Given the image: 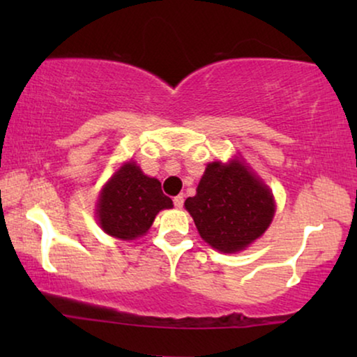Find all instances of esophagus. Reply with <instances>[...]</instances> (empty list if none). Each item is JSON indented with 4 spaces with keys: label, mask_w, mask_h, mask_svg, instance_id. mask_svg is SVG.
<instances>
[{
    "label": "esophagus",
    "mask_w": 357,
    "mask_h": 357,
    "mask_svg": "<svg viewBox=\"0 0 357 357\" xmlns=\"http://www.w3.org/2000/svg\"><path fill=\"white\" fill-rule=\"evenodd\" d=\"M183 202H185L183 195H177V197H174V204H175V208H182V206H183Z\"/></svg>",
    "instance_id": "obj_1"
}]
</instances>
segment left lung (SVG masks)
Here are the masks:
<instances>
[{"label": "left lung", "instance_id": "1", "mask_svg": "<svg viewBox=\"0 0 357 357\" xmlns=\"http://www.w3.org/2000/svg\"><path fill=\"white\" fill-rule=\"evenodd\" d=\"M185 208L199 236L224 253L243 250L266 231L275 214L270 190L238 160L209 164Z\"/></svg>", "mask_w": 357, "mask_h": 357}]
</instances>
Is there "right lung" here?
<instances>
[{
    "mask_svg": "<svg viewBox=\"0 0 357 357\" xmlns=\"http://www.w3.org/2000/svg\"><path fill=\"white\" fill-rule=\"evenodd\" d=\"M158 178L141 172L133 162L125 164L102 190L97 216L102 229L123 241L143 236L160 209L172 208Z\"/></svg>",
    "mask_w": 357,
    "mask_h": 357,
    "instance_id": "obj_1",
    "label": "right lung"
}]
</instances>
